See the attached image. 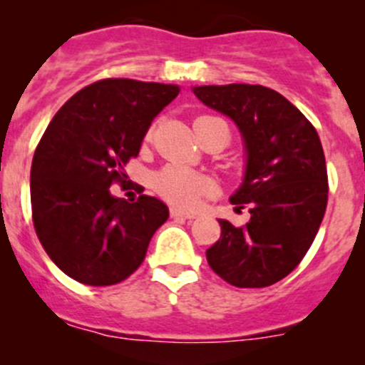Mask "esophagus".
Listing matches in <instances>:
<instances>
[{
    "label": "esophagus",
    "instance_id": "1",
    "mask_svg": "<svg viewBox=\"0 0 365 365\" xmlns=\"http://www.w3.org/2000/svg\"><path fill=\"white\" fill-rule=\"evenodd\" d=\"M171 217H175V219H194L196 217V213H189V212H183V210L180 208H171Z\"/></svg>",
    "mask_w": 365,
    "mask_h": 365
}]
</instances>
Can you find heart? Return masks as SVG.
Instances as JSON below:
<instances>
[{
	"label": "heart",
	"instance_id": "b5f03b06",
	"mask_svg": "<svg viewBox=\"0 0 365 365\" xmlns=\"http://www.w3.org/2000/svg\"><path fill=\"white\" fill-rule=\"evenodd\" d=\"M152 134L153 128H150L146 139L152 138ZM153 187L168 203L185 210L196 208L212 190L208 178L182 165H165L164 169H160L153 180Z\"/></svg>",
	"mask_w": 365,
	"mask_h": 365
}]
</instances>
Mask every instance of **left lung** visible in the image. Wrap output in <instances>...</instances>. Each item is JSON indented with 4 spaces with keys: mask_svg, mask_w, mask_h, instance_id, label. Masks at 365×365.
Returning a JSON list of instances; mask_svg holds the SVG:
<instances>
[{
    "mask_svg": "<svg viewBox=\"0 0 365 365\" xmlns=\"http://www.w3.org/2000/svg\"><path fill=\"white\" fill-rule=\"evenodd\" d=\"M208 108L231 118L247 150L245 178L231 203L251 220H219L220 238L206 251L219 277L237 288H267L292 274L314 242L329 201L322 141L288 98L261 84L197 86Z\"/></svg>",
    "mask_w": 365,
    "mask_h": 365,
    "instance_id": "left-lung-1",
    "label": "left lung"
}]
</instances>
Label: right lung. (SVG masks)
Segmentation results:
<instances>
[{
  "label": "right lung",
  "instance_id": "1",
  "mask_svg": "<svg viewBox=\"0 0 365 365\" xmlns=\"http://www.w3.org/2000/svg\"><path fill=\"white\" fill-rule=\"evenodd\" d=\"M180 88L134 79H101L54 114L31 164L36 237L61 272L88 286L134 274L169 210L152 196L114 197L123 168Z\"/></svg>",
  "mask_w": 365,
  "mask_h": 365
}]
</instances>
